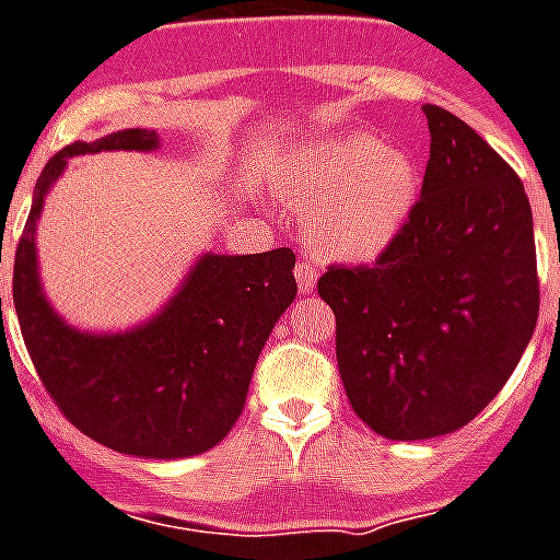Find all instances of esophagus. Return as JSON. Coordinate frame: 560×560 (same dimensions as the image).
<instances>
[{"label":"esophagus","mask_w":560,"mask_h":560,"mask_svg":"<svg viewBox=\"0 0 560 560\" xmlns=\"http://www.w3.org/2000/svg\"><path fill=\"white\" fill-rule=\"evenodd\" d=\"M294 277H298L300 294H312L314 285H317V269H314V266H308L306 260H300L298 269H294Z\"/></svg>","instance_id":"1"}]
</instances>
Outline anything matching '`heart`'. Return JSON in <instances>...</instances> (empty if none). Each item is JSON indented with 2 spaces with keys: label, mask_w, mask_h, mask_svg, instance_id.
Returning a JSON list of instances; mask_svg holds the SVG:
<instances>
[{
  "label": "heart",
  "mask_w": 560,
  "mask_h": 560,
  "mask_svg": "<svg viewBox=\"0 0 560 560\" xmlns=\"http://www.w3.org/2000/svg\"><path fill=\"white\" fill-rule=\"evenodd\" d=\"M418 165L372 133L314 142L289 156L280 194L306 214L312 248L335 262H372L392 248L418 202Z\"/></svg>",
  "instance_id": "heart-1"
}]
</instances>
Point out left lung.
Wrapping results in <instances>:
<instances>
[{"label": "left lung", "mask_w": 560, "mask_h": 560, "mask_svg": "<svg viewBox=\"0 0 560 560\" xmlns=\"http://www.w3.org/2000/svg\"><path fill=\"white\" fill-rule=\"evenodd\" d=\"M429 163L400 237L317 291L337 317L354 415L389 441L466 427L503 389L538 323L533 208L515 171L446 108L423 105Z\"/></svg>", "instance_id": "1"}]
</instances>
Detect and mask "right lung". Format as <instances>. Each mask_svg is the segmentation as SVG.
<instances>
[{
  "label": "right lung",
  "instance_id": "add662e5",
  "mask_svg": "<svg viewBox=\"0 0 560 560\" xmlns=\"http://www.w3.org/2000/svg\"><path fill=\"white\" fill-rule=\"evenodd\" d=\"M156 148V131L125 128L73 142L45 165L13 260V308L45 389L73 427L122 455L177 460L214 450L237 423L257 358L298 283L291 248L206 252L168 303L131 329L88 331L65 320L39 277L45 197L71 156Z\"/></svg>",
  "mask_w": 560,
  "mask_h": 560
}]
</instances>
